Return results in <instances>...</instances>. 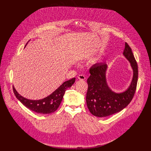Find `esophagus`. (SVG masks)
<instances>
[{
    "instance_id": "obj_1",
    "label": "esophagus",
    "mask_w": 151,
    "mask_h": 151,
    "mask_svg": "<svg viewBox=\"0 0 151 151\" xmlns=\"http://www.w3.org/2000/svg\"><path fill=\"white\" fill-rule=\"evenodd\" d=\"M78 78L80 80H85V76L83 75H79L78 76Z\"/></svg>"
}]
</instances>
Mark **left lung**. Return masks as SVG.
Returning <instances> with one entry per match:
<instances>
[{"instance_id":"obj_1","label":"left lung","mask_w":151,"mask_h":151,"mask_svg":"<svg viewBox=\"0 0 151 151\" xmlns=\"http://www.w3.org/2000/svg\"><path fill=\"white\" fill-rule=\"evenodd\" d=\"M123 54L130 62L133 70L132 83L123 93H115L107 86L106 80L107 66L105 63L96 64L90 69L86 102L90 112L96 116L106 117L121 111L134 96L138 79V66L132 48L126 42Z\"/></svg>"}]
</instances>
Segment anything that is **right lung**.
I'll list each match as a JSON object with an SVG mask.
<instances>
[{
	"instance_id": "right-lung-1",
	"label": "right lung",
	"mask_w": 151,
	"mask_h": 151,
	"mask_svg": "<svg viewBox=\"0 0 151 151\" xmlns=\"http://www.w3.org/2000/svg\"><path fill=\"white\" fill-rule=\"evenodd\" d=\"M75 81V78H73L64 82L51 94L38 100L26 99L17 93L14 86L12 88L16 97L28 109L39 114H50L54 112L58 108L66 90L72 87Z\"/></svg>"
}]
</instances>
